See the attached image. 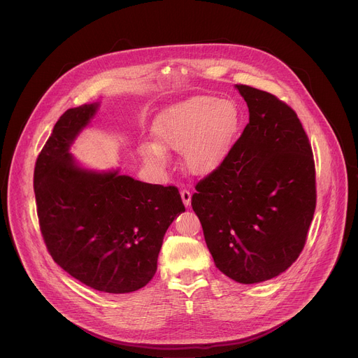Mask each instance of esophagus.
Instances as JSON below:
<instances>
[{
  "mask_svg": "<svg viewBox=\"0 0 358 358\" xmlns=\"http://www.w3.org/2000/svg\"><path fill=\"white\" fill-rule=\"evenodd\" d=\"M180 196H182V201H183L185 206H189V205H190V199H192L190 190H187V189H182V190H180Z\"/></svg>",
  "mask_w": 358,
  "mask_h": 358,
  "instance_id": "1",
  "label": "esophagus"
}]
</instances>
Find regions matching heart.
Masks as SVG:
<instances>
[{"label":"heart","mask_w":358,"mask_h":358,"mask_svg":"<svg viewBox=\"0 0 358 358\" xmlns=\"http://www.w3.org/2000/svg\"><path fill=\"white\" fill-rule=\"evenodd\" d=\"M241 119V110L234 100L194 96L157 116L155 136L159 145L145 142L142 155L153 164H163L164 149H182V160L189 172L209 173L229 153Z\"/></svg>","instance_id":"heart-1"}]
</instances>
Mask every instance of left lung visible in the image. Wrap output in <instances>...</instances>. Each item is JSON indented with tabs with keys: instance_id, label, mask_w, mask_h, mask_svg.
Segmentation results:
<instances>
[{
	"instance_id": "1",
	"label": "left lung",
	"mask_w": 358,
	"mask_h": 358,
	"mask_svg": "<svg viewBox=\"0 0 358 358\" xmlns=\"http://www.w3.org/2000/svg\"><path fill=\"white\" fill-rule=\"evenodd\" d=\"M250 123L201 179L192 208L216 268L241 284L288 269L304 250L315 203L311 143L294 110L268 92L236 85Z\"/></svg>"
}]
</instances>
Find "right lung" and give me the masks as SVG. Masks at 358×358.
Listing matches in <instances>:
<instances>
[{"mask_svg":"<svg viewBox=\"0 0 358 358\" xmlns=\"http://www.w3.org/2000/svg\"><path fill=\"white\" fill-rule=\"evenodd\" d=\"M96 110L69 108L54 126L36 162L37 215L54 262L93 289L126 294L153 278L163 236L185 205L176 186L77 166L69 148Z\"/></svg>","mask_w":358,"mask_h":358,"instance_id":"1","label":"right lung"}]
</instances>
